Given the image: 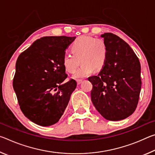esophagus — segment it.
Masks as SVG:
<instances>
[{"label":"esophagus","instance_id":"34e87169","mask_svg":"<svg viewBox=\"0 0 155 155\" xmlns=\"http://www.w3.org/2000/svg\"><path fill=\"white\" fill-rule=\"evenodd\" d=\"M77 82L78 85H80V84L82 83V80H77Z\"/></svg>","mask_w":155,"mask_h":155}]
</instances>
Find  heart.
<instances>
[{
  "mask_svg": "<svg viewBox=\"0 0 155 155\" xmlns=\"http://www.w3.org/2000/svg\"><path fill=\"white\" fill-rule=\"evenodd\" d=\"M72 53H65L63 57V64L68 72H74L81 63L83 65L73 78H83L87 77L94 70L98 71L105 65L108 47L103 39L82 35L73 41L71 46Z\"/></svg>",
  "mask_w": 155,
  "mask_h": 155,
  "instance_id": "1",
  "label": "heart"
}]
</instances>
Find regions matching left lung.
I'll return each instance as SVG.
<instances>
[{
  "label": "left lung",
  "instance_id": "obj_1",
  "mask_svg": "<svg viewBox=\"0 0 155 155\" xmlns=\"http://www.w3.org/2000/svg\"><path fill=\"white\" fill-rule=\"evenodd\" d=\"M108 47L106 64L88 78L91 100L97 111L111 121L124 120L137 108L141 87V65L130 46L116 35H101Z\"/></svg>",
  "mask_w": 155,
  "mask_h": 155
}]
</instances>
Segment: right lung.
Instances as JSON below:
<instances>
[{
    "mask_svg": "<svg viewBox=\"0 0 155 155\" xmlns=\"http://www.w3.org/2000/svg\"><path fill=\"white\" fill-rule=\"evenodd\" d=\"M76 37H43L21 53L15 64L13 87L20 108L35 124L48 127L59 121L77 87L63 64L65 51Z\"/></svg>",
    "mask_w": 155,
    "mask_h": 155,
    "instance_id": "1",
    "label": "right lung"
}]
</instances>
